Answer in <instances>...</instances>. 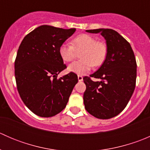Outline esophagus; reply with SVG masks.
Here are the masks:
<instances>
[{"instance_id":"obj_1","label":"esophagus","mask_w":150,"mask_h":150,"mask_svg":"<svg viewBox=\"0 0 150 150\" xmlns=\"http://www.w3.org/2000/svg\"><path fill=\"white\" fill-rule=\"evenodd\" d=\"M78 81H79V82L83 81V77L81 76V75H78Z\"/></svg>"}]
</instances>
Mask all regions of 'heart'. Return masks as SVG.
Segmentation results:
<instances>
[{
  "label": "heart",
  "mask_w": 150,
  "mask_h": 150,
  "mask_svg": "<svg viewBox=\"0 0 150 150\" xmlns=\"http://www.w3.org/2000/svg\"><path fill=\"white\" fill-rule=\"evenodd\" d=\"M81 51V59L68 66L69 72L83 74L90 70L93 66L102 65L107 57V46L104 42L97 41L90 35L81 34L72 39V44L63 43L59 48L62 59L66 62L75 59L77 52Z\"/></svg>",
  "instance_id": "heart-1"
}]
</instances>
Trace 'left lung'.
Listing matches in <instances>:
<instances>
[{
  "mask_svg": "<svg viewBox=\"0 0 150 150\" xmlns=\"http://www.w3.org/2000/svg\"><path fill=\"white\" fill-rule=\"evenodd\" d=\"M86 32L103 36L107 55L100 68L90 75L101 81L83 78L85 108L96 118L110 119L125 109L134 93L137 79L135 56L130 43L115 30L102 28Z\"/></svg>",
  "mask_w": 150,
  "mask_h": 150,
  "instance_id": "obj_1",
  "label": "left lung"
}]
</instances>
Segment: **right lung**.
<instances>
[{
  "label": "right lung",
  "instance_id": "right-lung-1",
  "mask_svg": "<svg viewBox=\"0 0 150 150\" xmlns=\"http://www.w3.org/2000/svg\"><path fill=\"white\" fill-rule=\"evenodd\" d=\"M75 30L41 25L27 35L19 47L14 62L18 92L29 110L40 117L62 111L78 83L73 72L57 78L67 67L59 48Z\"/></svg>",
  "mask_w": 150,
  "mask_h": 150
}]
</instances>
